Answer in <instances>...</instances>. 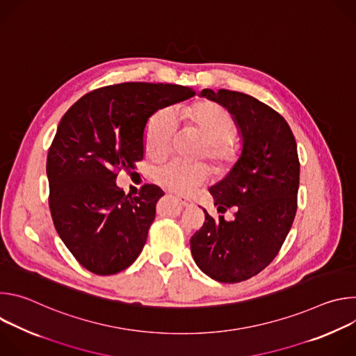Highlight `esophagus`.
<instances>
[{"label":"esophagus","instance_id":"obj_1","mask_svg":"<svg viewBox=\"0 0 356 356\" xmlns=\"http://www.w3.org/2000/svg\"><path fill=\"white\" fill-rule=\"evenodd\" d=\"M177 200L180 201V204H181L183 207H186V209H190V207H193V206H194V202H193L190 198H186V197H179Z\"/></svg>","mask_w":356,"mask_h":356}]
</instances>
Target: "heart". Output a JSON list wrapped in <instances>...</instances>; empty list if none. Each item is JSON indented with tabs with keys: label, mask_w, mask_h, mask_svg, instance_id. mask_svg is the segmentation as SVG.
<instances>
[{
	"label": "heart",
	"mask_w": 356,
	"mask_h": 356,
	"mask_svg": "<svg viewBox=\"0 0 356 356\" xmlns=\"http://www.w3.org/2000/svg\"><path fill=\"white\" fill-rule=\"evenodd\" d=\"M188 118L195 128L206 136V155L217 169H227L234 154L229 143L236 135V125L227 110L216 104L202 103L188 111ZM177 131V115L172 108H162L150 117L145 131V150L150 158H163L169 154ZM209 169L204 163H187L177 159L165 162L154 170L155 181L163 188L186 194L209 180Z\"/></svg>",
	"instance_id": "obj_1"
}]
</instances>
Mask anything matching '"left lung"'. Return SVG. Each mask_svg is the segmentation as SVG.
I'll list each match as a JSON object with an SVG mask.
<instances>
[{
    "mask_svg": "<svg viewBox=\"0 0 356 356\" xmlns=\"http://www.w3.org/2000/svg\"><path fill=\"white\" fill-rule=\"evenodd\" d=\"M200 97L232 115L241 154L229 172L209 190L218 213L235 210L232 221H206L190 239L195 265L221 283H238L262 272L277 255L297 210L300 163L286 120L248 94L211 88Z\"/></svg>",
    "mask_w": 356,
    "mask_h": 356,
    "instance_id": "obj_1",
    "label": "left lung"
}]
</instances>
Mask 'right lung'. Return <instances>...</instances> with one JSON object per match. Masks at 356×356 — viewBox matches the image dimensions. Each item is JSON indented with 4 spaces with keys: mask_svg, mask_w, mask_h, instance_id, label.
Returning <instances> with one entry per match:
<instances>
[{
    "mask_svg": "<svg viewBox=\"0 0 356 356\" xmlns=\"http://www.w3.org/2000/svg\"><path fill=\"white\" fill-rule=\"evenodd\" d=\"M194 94L176 84L122 83L83 95L62 118L46 162L49 207L60 239L87 270L115 275L139 257L165 193L145 184L139 195H127L117 172L143 159L149 118Z\"/></svg>",
    "mask_w": 356,
    "mask_h": 356,
    "instance_id": "obj_1",
    "label": "right lung"
}]
</instances>
